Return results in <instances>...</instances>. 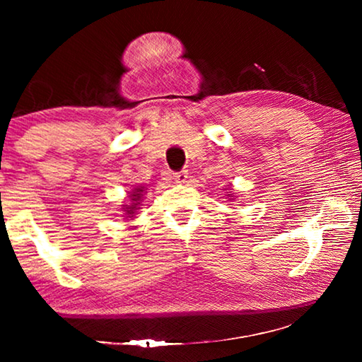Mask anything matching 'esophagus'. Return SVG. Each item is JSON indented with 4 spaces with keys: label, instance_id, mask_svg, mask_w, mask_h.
Returning <instances> with one entry per match:
<instances>
[{
    "label": "esophagus",
    "instance_id": "esophagus-1",
    "mask_svg": "<svg viewBox=\"0 0 362 362\" xmlns=\"http://www.w3.org/2000/svg\"><path fill=\"white\" fill-rule=\"evenodd\" d=\"M174 179L177 183H185L188 179V170H180V173H175Z\"/></svg>",
    "mask_w": 362,
    "mask_h": 362
}]
</instances>
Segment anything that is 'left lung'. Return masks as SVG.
I'll return each instance as SVG.
<instances>
[{
    "label": "left lung",
    "mask_w": 362,
    "mask_h": 362,
    "mask_svg": "<svg viewBox=\"0 0 362 362\" xmlns=\"http://www.w3.org/2000/svg\"><path fill=\"white\" fill-rule=\"evenodd\" d=\"M228 196H230V194H228Z\"/></svg>",
    "instance_id": "left-lung-1"
}]
</instances>
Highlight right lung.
Here are the masks:
<instances>
[{
  "instance_id": "right-lung-1",
  "label": "right lung",
  "mask_w": 362,
  "mask_h": 362,
  "mask_svg": "<svg viewBox=\"0 0 362 362\" xmlns=\"http://www.w3.org/2000/svg\"><path fill=\"white\" fill-rule=\"evenodd\" d=\"M144 193H145V188L144 187H137V188L132 189V193H131V201H132V203L129 206L126 204V207H122L127 217H132L134 214H136V209H139L140 199H142Z\"/></svg>"
}]
</instances>
